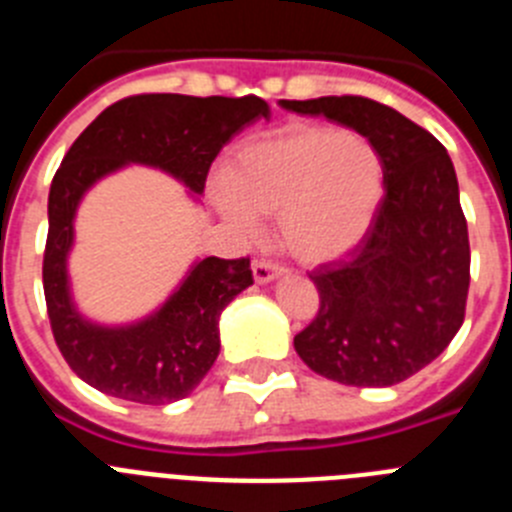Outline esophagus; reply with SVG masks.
Segmentation results:
<instances>
[{
	"instance_id": "34e87169",
	"label": "esophagus",
	"mask_w": 512,
	"mask_h": 512,
	"mask_svg": "<svg viewBox=\"0 0 512 512\" xmlns=\"http://www.w3.org/2000/svg\"><path fill=\"white\" fill-rule=\"evenodd\" d=\"M282 274H284V266L274 264V261H266V259L253 261V279H256V284L274 282V279L282 277Z\"/></svg>"
}]
</instances>
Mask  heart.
I'll return each mask as SVG.
<instances>
[{
	"mask_svg": "<svg viewBox=\"0 0 512 512\" xmlns=\"http://www.w3.org/2000/svg\"><path fill=\"white\" fill-rule=\"evenodd\" d=\"M217 207L243 230L277 215L279 238L307 264L338 259L361 241L384 194L369 140L333 125H292L235 151Z\"/></svg>",
	"mask_w": 512,
	"mask_h": 512,
	"instance_id": "1",
	"label": "heart"
}]
</instances>
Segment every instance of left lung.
I'll use <instances>...</instances> for the list:
<instances>
[{
    "mask_svg": "<svg viewBox=\"0 0 512 512\" xmlns=\"http://www.w3.org/2000/svg\"><path fill=\"white\" fill-rule=\"evenodd\" d=\"M279 104L354 128L384 166V197L359 246L310 274L320 307L295 336V351L315 374L351 387L413 377L449 346L467 310L469 233L449 153L374 99Z\"/></svg>",
    "mask_w": 512,
    "mask_h": 512,
    "instance_id": "left-lung-1",
    "label": "left lung"
}]
</instances>
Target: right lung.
Instances as JSON below:
<instances>
[{
    "label": "right lung",
    "mask_w": 512,
    "mask_h": 512,
    "mask_svg": "<svg viewBox=\"0 0 512 512\" xmlns=\"http://www.w3.org/2000/svg\"><path fill=\"white\" fill-rule=\"evenodd\" d=\"M261 117L269 120V104L253 94H135L110 104L63 156L48 194L43 292L63 359L94 390L140 405L187 397L220 354V312L251 287L253 274L248 259L207 256L146 320L92 323L76 310L66 271L81 197L128 164L156 166L202 194L220 148Z\"/></svg>",
    "instance_id": "1"
}]
</instances>
